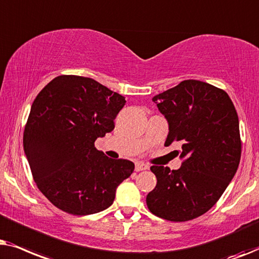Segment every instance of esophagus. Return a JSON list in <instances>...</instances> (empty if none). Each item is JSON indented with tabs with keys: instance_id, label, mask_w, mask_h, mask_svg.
Instances as JSON below:
<instances>
[{
	"instance_id": "esophagus-1",
	"label": "esophagus",
	"mask_w": 259,
	"mask_h": 259,
	"mask_svg": "<svg viewBox=\"0 0 259 259\" xmlns=\"http://www.w3.org/2000/svg\"><path fill=\"white\" fill-rule=\"evenodd\" d=\"M148 165L146 163H143V162H136L135 163V170L136 171H142V170H146L148 169Z\"/></svg>"
}]
</instances>
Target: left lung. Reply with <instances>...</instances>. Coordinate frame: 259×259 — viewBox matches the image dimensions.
<instances>
[{"instance_id": "left-lung-1", "label": "left lung", "mask_w": 259, "mask_h": 259, "mask_svg": "<svg viewBox=\"0 0 259 259\" xmlns=\"http://www.w3.org/2000/svg\"><path fill=\"white\" fill-rule=\"evenodd\" d=\"M168 122L164 146L185 157L178 170L153 165L156 186L147 195L153 214L187 222L212 208L238 169L239 120L229 95L200 80H184L153 98Z\"/></svg>"}]
</instances>
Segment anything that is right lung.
<instances>
[{"instance_id":"1","label":"right lung","mask_w":259,"mask_h":259,"mask_svg":"<svg viewBox=\"0 0 259 259\" xmlns=\"http://www.w3.org/2000/svg\"><path fill=\"white\" fill-rule=\"evenodd\" d=\"M125 97L92 78L59 75L34 99L23 149L41 193L61 211L88 215L112 205L135 164L95 147L112 132Z\"/></svg>"}]
</instances>
